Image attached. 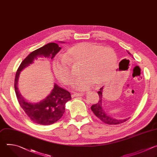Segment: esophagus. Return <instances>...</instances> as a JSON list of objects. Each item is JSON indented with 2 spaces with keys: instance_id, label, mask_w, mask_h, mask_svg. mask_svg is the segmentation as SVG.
Wrapping results in <instances>:
<instances>
[{
  "instance_id": "1",
  "label": "esophagus",
  "mask_w": 157,
  "mask_h": 157,
  "mask_svg": "<svg viewBox=\"0 0 157 157\" xmlns=\"http://www.w3.org/2000/svg\"><path fill=\"white\" fill-rule=\"evenodd\" d=\"M83 95H85V93H75L72 95L73 97H78V96L81 97V96H83Z\"/></svg>"
}]
</instances>
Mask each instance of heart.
Returning a JSON list of instances; mask_svg holds the SVG:
<instances>
[{"label":"heart","instance_id":"1","mask_svg":"<svg viewBox=\"0 0 157 157\" xmlns=\"http://www.w3.org/2000/svg\"><path fill=\"white\" fill-rule=\"evenodd\" d=\"M117 62L113 49L91 43H79L69 48L62 59L53 62L56 77L64 84H69L74 77L72 68L80 66L81 76L72 83L77 90H84L93 85L98 86L107 81Z\"/></svg>","mask_w":157,"mask_h":157}]
</instances>
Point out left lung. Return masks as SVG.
<instances>
[{"instance_id":"left-lung-1","label":"left lung","mask_w":157,"mask_h":157,"mask_svg":"<svg viewBox=\"0 0 157 157\" xmlns=\"http://www.w3.org/2000/svg\"><path fill=\"white\" fill-rule=\"evenodd\" d=\"M128 54L131 56L132 54L127 51ZM103 86L101 87L100 89V91H98V95L100 97V100L98 102L95 104L91 106V109L93 112V113L96 115L97 117H98L99 119H100L103 122L105 123H106L108 124H118L122 123L125 121H126L128 118H126L124 119H117L116 118H114L110 115H109L107 113L105 112V111L103 109L102 107V104H103Z\"/></svg>"}]
</instances>
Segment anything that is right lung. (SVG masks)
Returning a JSON list of instances; mask_svg holds the SVG:
<instances>
[{
	"mask_svg": "<svg viewBox=\"0 0 157 157\" xmlns=\"http://www.w3.org/2000/svg\"><path fill=\"white\" fill-rule=\"evenodd\" d=\"M60 49L57 44L50 43L33 51L22 61L16 73L14 87L18 103L30 119L40 125L52 124L62 117L65 112L66 102L72 99L71 93L54 83L53 89L44 99L37 103L29 102L22 97L18 90L20 74L25 68L32 64L35 60L41 57L52 59Z\"/></svg>",
	"mask_w": 157,
	"mask_h": 157,
	"instance_id": "add662e5",
	"label": "right lung"
}]
</instances>
